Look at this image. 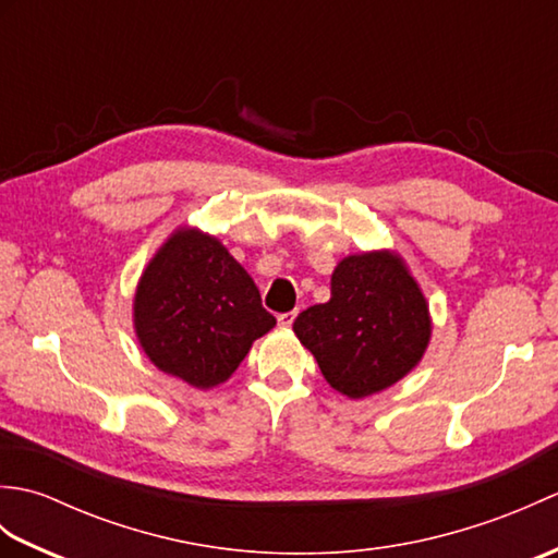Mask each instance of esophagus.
Instances as JSON below:
<instances>
[{"mask_svg":"<svg viewBox=\"0 0 558 558\" xmlns=\"http://www.w3.org/2000/svg\"><path fill=\"white\" fill-rule=\"evenodd\" d=\"M294 318H298V310L280 314V316H278V324H280V326H292V324H294Z\"/></svg>","mask_w":558,"mask_h":558,"instance_id":"obj_1","label":"esophagus"}]
</instances>
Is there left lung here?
<instances>
[{"mask_svg": "<svg viewBox=\"0 0 558 558\" xmlns=\"http://www.w3.org/2000/svg\"><path fill=\"white\" fill-rule=\"evenodd\" d=\"M292 328L330 386L364 398L393 386L422 360L432 322L400 258L374 252L342 258L330 300L302 312Z\"/></svg>", "mask_w": 558, "mask_h": 558, "instance_id": "1", "label": "left lung"}]
</instances>
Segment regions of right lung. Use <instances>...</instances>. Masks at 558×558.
Segmentation results:
<instances>
[{"label":"right lung","mask_w":558,"mask_h":558,"mask_svg":"<svg viewBox=\"0 0 558 558\" xmlns=\"http://www.w3.org/2000/svg\"><path fill=\"white\" fill-rule=\"evenodd\" d=\"M136 333L150 362L196 388L222 384L276 326L258 288L216 236L172 234L138 282Z\"/></svg>","instance_id":"obj_1"}]
</instances>
